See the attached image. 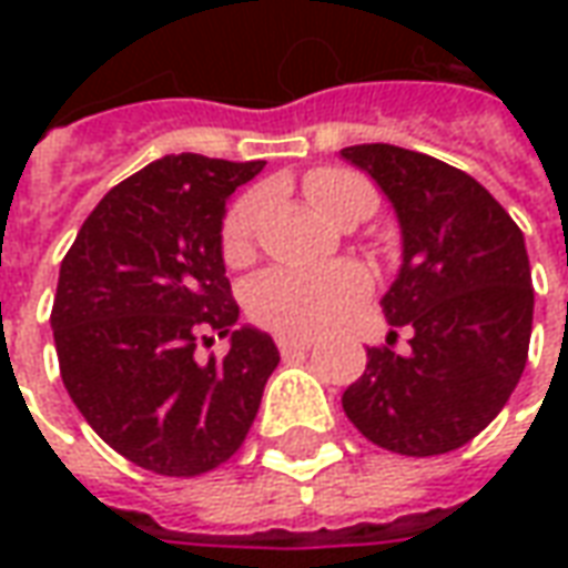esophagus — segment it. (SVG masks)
Here are the masks:
<instances>
[{
    "mask_svg": "<svg viewBox=\"0 0 568 568\" xmlns=\"http://www.w3.org/2000/svg\"><path fill=\"white\" fill-rule=\"evenodd\" d=\"M313 344H316L313 337H295V334H280V337H276V346H280V353H283V356L304 353V349H310Z\"/></svg>",
    "mask_w": 568,
    "mask_h": 568,
    "instance_id": "obj_1",
    "label": "esophagus"
}]
</instances>
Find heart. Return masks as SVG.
Masks as SVG:
<instances>
[{
	"label": "heart",
	"mask_w": 568,
	"mask_h": 568,
	"mask_svg": "<svg viewBox=\"0 0 568 568\" xmlns=\"http://www.w3.org/2000/svg\"><path fill=\"white\" fill-rule=\"evenodd\" d=\"M304 191L313 206L334 224L346 215L368 219L377 206L374 187L349 170H316L304 179ZM267 206L264 191H248L224 215L222 252L227 264H246L255 252V231ZM368 292V273L358 264L341 261L325 267H276L261 273L248 285V313L255 322L283 334H316L344 316Z\"/></svg>",
	"instance_id": "obj_1"
}]
</instances>
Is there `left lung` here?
<instances>
[{
    "instance_id": "obj_1",
    "label": "left lung",
    "mask_w": 568,
    "mask_h": 568,
    "mask_svg": "<svg viewBox=\"0 0 568 568\" xmlns=\"http://www.w3.org/2000/svg\"><path fill=\"white\" fill-rule=\"evenodd\" d=\"M341 158L393 203L402 264L381 304L389 325L410 328L405 356L371 346L346 417L402 456L450 453L496 419L526 368L536 295L524 234L487 187L438 158L386 142Z\"/></svg>"
}]
</instances>
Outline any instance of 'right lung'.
<instances>
[{"instance_id":"obj_1","label":"right lung","mask_w":568,"mask_h":568,"mask_svg":"<svg viewBox=\"0 0 568 568\" xmlns=\"http://www.w3.org/2000/svg\"><path fill=\"white\" fill-rule=\"evenodd\" d=\"M264 161L166 154L105 194L60 264L51 328L60 377L100 438L154 475L227 463L280 365L267 332L236 325L224 276L227 197ZM227 336L200 363V336Z\"/></svg>"}]
</instances>
